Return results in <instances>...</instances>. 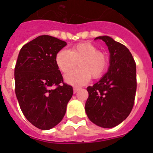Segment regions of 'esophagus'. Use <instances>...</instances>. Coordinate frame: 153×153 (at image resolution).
<instances>
[{"label":"esophagus","instance_id":"34e87169","mask_svg":"<svg viewBox=\"0 0 153 153\" xmlns=\"http://www.w3.org/2000/svg\"><path fill=\"white\" fill-rule=\"evenodd\" d=\"M78 90H79V88H78V87H74V93H76Z\"/></svg>","mask_w":153,"mask_h":153}]
</instances>
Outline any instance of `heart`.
Masks as SVG:
<instances>
[{"label": "heart", "instance_id": "1", "mask_svg": "<svg viewBox=\"0 0 153 153\" xmlns=\"http://www.w3.org/2000/svg\"><path fill=\"white\" fill-rule=\"evenodd\" d=\"M56 67L63 74L74 69L78 63L79 68L73 70L65 76V81L74 86L87 83L90 78L98 79L107 68L108 58L103 52L89 42L76 44L69 51L60 50L56 54Z\"/></svg>", "mask_w": 153, "mask_h": 153}]
</instances>
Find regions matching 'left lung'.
Returning a JSON list of instances; mask_svg holds the SVG:
<instances>
[{
  "label": "left lung",
  "instance_id": "obj_1",
  "mask_svg": "<svg viewBox=\"0 0 153 153\" xmlns=\"http://www.w3.org/2000/svg\"><path fill=\"white\" fill-rule=\"evenodd\" d=\"M109 51V67L100 80L88 86L85 109L91 122L113 128L132 111L136 91V65L129 49L108 36H98Z\"/></svg>",
  "mask_w": 153,
  "mask_h": 153
}]
</instances>
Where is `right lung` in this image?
<instances>
[{
	"label": "right lung",
	"instance_id": "obj_1",
	"mask_svg": "<svg viewBox=\"0 0 153 153\" xmlns=\"http://www.w3.org/2000/svg\"><path fill=\"white\" fill-rule=\"evenodd\" d=\"M67 43L42 35L23 46L14 69L15 93L27 120L48 130L63 120L73 96V87L63 83L55 56Z\"/></svg>",
	"mask_w": 153,
	"mask_h": 153
}]
</instances>
